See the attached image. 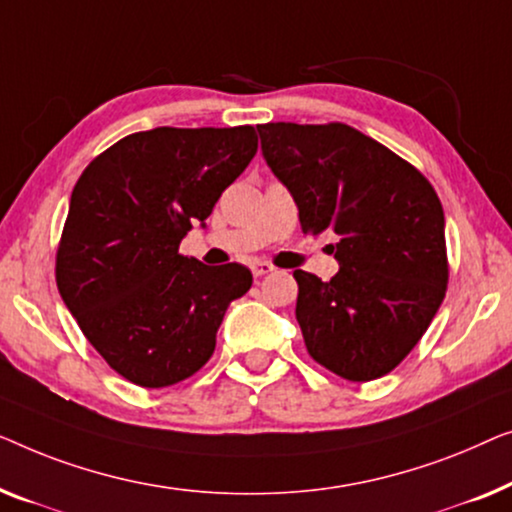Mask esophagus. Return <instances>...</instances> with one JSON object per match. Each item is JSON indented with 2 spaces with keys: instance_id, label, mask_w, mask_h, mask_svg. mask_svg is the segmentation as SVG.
Masks as SVG:
<instances>
[{
  "instance_id": "34e87169",
  "label": "esophagus",
  "mask_w": 512,
  "mask_h": 512,
  "mask_svg": "<svg viewBox=\"0 0 512 512\" xmlns=\"http://www.w3.org/2000/svg\"><path fill=\"white\" fill-rule=\"evenodd\" d=\"M250 269H253L255 278H259V276H266V273H271L273 269H276V266H273L271 262H253V266H250Z\"/></svg>"
}]
</instances>
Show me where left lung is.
Listing matches in <instances>:
<instances>
[{"label":"left lung","instance_id":"8db88e82","mask_svg":"<svg viewBox=\"0 0 512 512\" xmlns=\"http://www.w3.org/2000/svg\"><path fill=\"white\" fill-rule=\"evenodd\" d=\"M257 132L304 234L338 236L334 278L294 271L308 355L352 383L385 376L448 290L441 199L413 164L343 122H266Z\"/></svg>","mask_w":512,"mask_h":512}]
</instances>
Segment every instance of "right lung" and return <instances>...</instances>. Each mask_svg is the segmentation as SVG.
<instances>
[{
  "instance_id": "obj_1",
  "label": "right lung",
  "mask_w": 512,
  "mask_h": 512,
  "mask_svg": "<svg viewBox=\"0 0 512 512\" xmlns=\"http://www.w3.org/2000/svg\"><path fill=\"white\" fill-rule=\"evenodd\" d=\"M255 153L250 125L155 127L113 143L74 185L57 290L129 383L157 390L194 376L213 355L227 306L253 285L243 264L206 266L178 246Z\"/></svg>"
}]
</instances>
